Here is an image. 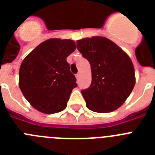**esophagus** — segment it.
<instances>
[{"mask_svg": "<svg viewBox=\"0 0 155 155\" xmlns=\"http://www.w3.org/2000/svg\"><path fill=\"white\" fill-rule=\"evenodd\" d=\"M76 78H77V80H78L79 78H80V74H76Z\"/></svg>", "mask_w": 155, "mask_h": 155, "instance_id": "34e87169", "label": "esophagus"}]
</instances>
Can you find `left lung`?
<instances>
[{"mask_svg": "<svg viewBox=\"0 0 155 155\" xmlns=\"http://www.w3.org/2000/svg\"><path fill=\"white\" fill-rule=\"evenodd\" d=\"M77 43V49L91 65V85L81 91L86 106L101 113L116 110L125 102L135 85L130 58L105 37L85 38Z\"/></svg>", "mask_w": 155, "mask_h": 155, "instance_id": "left-lung-1", "label": "left lung"}]
</instances>
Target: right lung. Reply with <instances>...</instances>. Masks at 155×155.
<instances>
[{
  "label": "right lung",
  "instance_id": "obj_1",
  "mask_svg": "<svg viewBox=\"0 0 155 155\" xmlns=\"http://www.w3.org/2000/svg\"><path fill=\"white\" fill-rule=\"evenodd\" d=\"M75 49L71 39H48L21 63L19 87L31 106L41 113L53 114L67 107L72 90L78 86L67 62Z\"/></svg>",
  "mask_w": 155,
  "mask_h": 155
}]
</instances>
